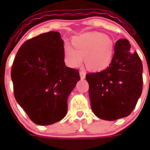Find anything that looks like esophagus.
Wrapping results in <instances>:
<instances>
[{
    "mask_svg": "<svg viewBox=\"0 0 150 150\" xmlns=\"http://www.w3.org/2000/svg\"><path fill=\"white\" fill-rule=\"evenodd\" d=\"M86 72H85L84 71H79V75H80V77H81V79H84L85 77H86Z\"/></svg>",
    "mask_w": 150,
    "mask_h": 150,
    "instance_id": "1",
    "label": "esophagus"
}]
</instances>
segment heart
<instances>
[{
  "label": "heart",
  "instance_id": "1",
  "mask_svg": "<svg viewBox=\"0 0 150 150\" xmlns=\"http://www.w3.org/2000/svg\"><path fill=\"white\" fill-rule=\"evenodd\" d=\"M73 48L64 47V60L67 65H80L82 59L90 71L104 70L111 63L114 53V43L110 37L100 32L86 33L75 36L71 40Z\"/></svg>",
  "mask_w": 150,
  "mask_h": 150
}]
</instances>
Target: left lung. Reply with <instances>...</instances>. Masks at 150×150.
I'll use <instances>...</instances> for the list:
<instances>
[{
    "label": "left lung",
    "mask_w": 150,
    "mask_h": 150,
    "mask_svg": "<svg viewBox=\"0 0 150 150\" xmlns=\"http://www.w3.org/2000/svg\"><path fill=\"white\" fill-rule=\"evenodd\" d=\"M127 39L115 44L109 67L86 74L92 111L101 120L113 121L131 114L143 90V64Z\"/></svg>",
    "instance_id": "8db88e82"
}]
</instances>
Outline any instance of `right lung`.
Instances as JSON below:
<instances>
[{"mask_svg":"<svg viewBox=\"0 0 150 150\" xmlns=\"http://www.w3.org/2000/svg\"><path fill=\"white\" fill-rule=\"evenodd\" d=\"M63 43L60 33L41 34L25 41L13 61L16 100L40 125L53 124L65 116L67 98L80 79L78 70L66 67Z\"/></svg>","mask_w":150,"mask_h":150,"instance_id":"1","label":"right lung"}]
</instances>
